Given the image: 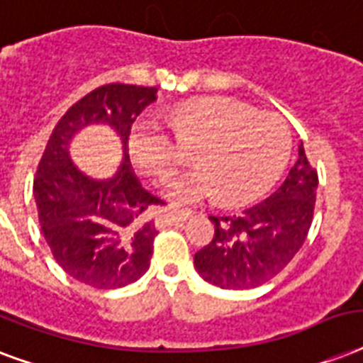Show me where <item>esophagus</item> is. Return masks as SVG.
<instances>
[{
    "mask_svg": "<svg viewBox=\"0 0 363 363\" xmlns=\"http://www.w3.org/2000/svg\"><path fill=\"white\" fill-rule=\"evenodd\" d=\"M190 215H192V213L186 211V209H167L162 220L163 223H167V225H171V223H181V220H186Z\"/></svg>",
    "mask_w": 363,
    "mask_h": 363,
    "instance_id": "1",
    "label": "esophagus"
}]
</instances>
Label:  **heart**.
I'll use <instances>...</instances> for the list:
<instances>
[{
	"instance_id": "b5f03b06",
	"label": "heart",
	"mask_w": 363,
	"mask_h": 363,
	"mask_svg": "<svg viewBox=\"0 0 363 363\" xmlns=\"http://www.w3.org/2000/svg\"><path fill=\"white\" fill-rule=\"evenodd\" d=\"M181 140L200 145L194 150L198 167L163 186L177 206L215 198L232 206L259 200L280 179L291 150V133L280 116L257 114L238 101L201 99L171 110L169 120L157 112L138 116L129 152L138 169L163 179L181 163Z\"/></svg>"
}]
</instances>
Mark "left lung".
<instances>
[{"label":"left lung","mask_w":363,"mask_h":363,"mask_svg":"<svg viewBox=\"0 0 363 363\" xmlns=\"http://www.w3.org/2000/svg\"><path fill=\"white\" fill-rule=\"evenodd\" d=\"M318 173L298 145V157L281 186L242 215L209 217L213 240L194 255L201 278L220 289H253L297 255L311 230Z\"/></svg>","instance_id":"left-lung-1"}]
</instances>
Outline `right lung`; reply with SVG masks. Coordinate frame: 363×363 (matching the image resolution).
Listing matches in <instances>:
<instances>
[{
	"label": "right lung",
	"instance_id": "add662e5",
	"mask_svg": "<svg viewBox=\"0 0 363 363\" xmlns=\"http://www.w3.org/2000/svg\"><path fill=\"white\" fill-rule=\"evenodd\" d=\"M156 87L108 83L72 104L47 140L38 163L34 198L45 242L60 268L96 289H118L137 281L150 267L156 225L154 207L163 200L146 190L129 160L133 121ZM106 123L122 138L118 173L96 182L71 163L69 143L83 126Z\"/></svg>",
	"mask_w": 363,
	"mask_h": 363
}]
</instances>
